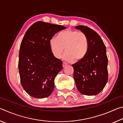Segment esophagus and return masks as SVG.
<instances>
[{"label": "esophagus", "mask_w": 123, "mask_h": 123, "mask_svg": "<svg viewBox=\"0 0 123 123\" xmlns=\"http://www.w3.org/2000/svg\"><path fill=\"white\" fill-rule=\"evenodd\" d=\"M67 63L66 62H63V64H62V65H63V67L64 68V67H66V66L67 65Z\"/></svg>", "instance_id": "esophagus-1"}]
</instances>
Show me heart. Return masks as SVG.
Listing matches in <instances>:
<instances>
[{"label":"heart","mask_w":123,"mask_h":123,"mask_svg":"<svg viewBox=\"0 0 123 123\" xmlns=\"http://www.w3.org/2000/svg\"><path fill=\"white\" fill-rule=\"evenodd\" d=\"M49 46L53 55L57 59L61 57L66 50V53L63 56L64 60L80 62L86 56L89 41L85 32L67 30L60 32L57 38L53 37L50 39Z\"/></svg>","instance_id":"1"}]
</instances>
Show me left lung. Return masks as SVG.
I'll return each mask as SVG.
<instances>
[{"instance_id":"left-lung-1","label":"left lung","mask_w":123,"mask_h":123,"mask_svg":"<svg viewBox=\"0 0 123 123\" xmlns=\"http://www.w3.org/2000/svg\"><path fill=\"white\" fill-rule=\"evenodd\" d=\"M75 28L87 35L89 47L85 59L72 64L74 79L81 94L97 95L104 89L108 81L106 49L101 37L93 29L84 25L76 26Z\"/></svg>"}]
</instances>
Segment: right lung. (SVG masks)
<instances>
[{"label":"right lung","instance_id":"1","mask_svg":"<svg viewBox=\"0 0 123 123\" xmlns=\"http://www.w3.org/2000/svg\"><path fill=\"white\" fill-rule=\"evenodd\" d=\"M66 29L41 21L33 24L24 35L20 45L18 69L21 85L26 92L36 98L49 96L54 80L62 69V61L53 55L49 41Z\"/></svg>","mask_w":123,"mask_h":123}]
</instances>
